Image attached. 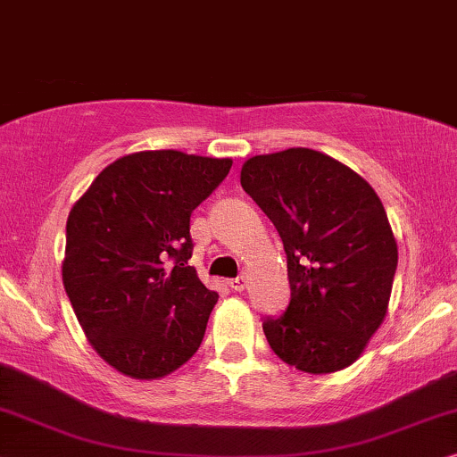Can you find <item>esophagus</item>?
<instances>
[{
    "label": "esophagus",
    "instance_id": "34e87169",
    "mask_svg": "<svg viewBox=\"0 0 457 457\" xmlns=\"http://www.w3.org/2000/svg\"><path fill=\"white\" fill-rule=\"evenodd\" d=\"M229 288L232 290H236V292H242L246 288V284H248V278L245 276V273H242V276H238V278H234V279H229Z\"/></svg>",
    "mask_w": 457,
    "mask_h": 457
}]
</instances>
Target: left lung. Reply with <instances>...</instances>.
<instances>
[{
  "instance_id": "obj_1",
  "label": "left lung",
  "mask_w": 457,
  "mask_h": 457,
  "mask_svg": "<svg viewBox=\"0 0 457 457\" xmlns=\"http://www.w3.org/2000/svg\"><path fill=\"white\" fill-rule=\"evenodd\" d=\"M240 184L276 225L288 261V307L263 320L271 351L309 374L351 366L385 320L397 270L378 194L309 148L248 158Z\"/></svg>"
}]
</instances>
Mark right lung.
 Segmentation results:
<instances>
[{
  "mask_svg": "<svg viewBox=\"0 0 457 457\" xmlns=\"http://www.w3.org/2000/svg\"><path fill=\"white\" fill-rule=\"evenodd\" d=\"M229 169V158L136 152L71 209L64 290L91 346L120 374L162 378L203 343L219 296L187 265L190 217Z\"/></svg>",
  "mask_w": 457,
  "mask_h": 457,
  "instance_id": "add662e5",
  "label": "right lung"
}]
</instances>
